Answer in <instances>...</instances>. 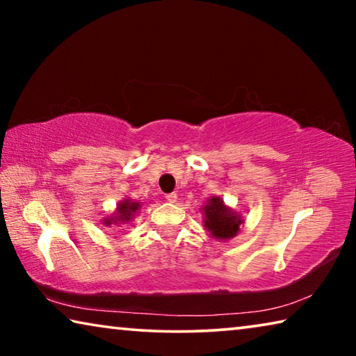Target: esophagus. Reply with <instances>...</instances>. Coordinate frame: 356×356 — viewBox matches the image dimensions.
<instances>
[{"mask_svg":"<svg viewBox=\"0 0 356 356\" xmlns=\"http://www.w3.org/2000/svg\"><path fill=\"white\" fill-rule=\"evenodd\" d=\"M166 201H168V202H176V201H177V195H176V193H168V195H166Z\"/></svg>","mask_w":356,"mask_h":356,"instance_id":"34e87169","label":"esophagus"}]
</instances>
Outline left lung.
I'll return each instance as SVG.
<instances>
[{"mask_svg":"<svg viewBox=\"0 0 356 356\" xmlns=\"http://www.w3.org/2000/svg\"><path fill=\"white\" fill-rule=\"evenodd\" d=\"M204 226L216 240H227L237 236L243 220L232 209L225 206L221 197L213 196L204 206Z\"/></svg>","mask_w":356,"mask_h":356,"instance_id":"left-lung-1","label":"left lung"}]
</instances>
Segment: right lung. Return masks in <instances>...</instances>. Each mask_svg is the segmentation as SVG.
I'll use <instances>...</instances> for the list:
<instances>
[{"label":"right lung","mask_w":356,"mask_h":356,"mask_svg":"<svg viewBox=\"0 0 356 356\" xmlns=\"http://www.w3.org/2000/svg\"><path fill=\"white\" fill-rule=\"evenodd\" d=\"M141 207L140 202L130 201V200H124L118 204L116 212H114L113 216H108V218L104 220L105 226H111V225H120V222H127L131 218H134L135 213L138 212V209Z\"/></svg>","instance_id":"add662e5"}]
</instances>
